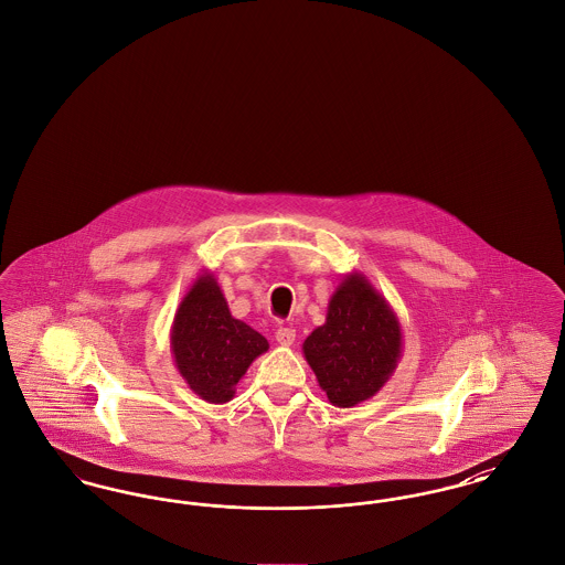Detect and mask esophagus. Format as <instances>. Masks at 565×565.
I'll list each match as a JSON object with an SVG mask.
<instances>
[{
    "instance_id": "34e87169",
    "label": "esophagus",
    "mask_w": 565,
    "mask_h": 565,
    "mask_svg": "<svg viewBox=\"0 0 565 565\" xmlns=\"http://www.w3.org/2000/svg\"><path fill=\"white\" fill-rule=\"evenodd\" d=\"M275 341H277L279 345H284V348H290V345H295L296 332L292 328H279V330L275 332Z\"/></svg>"
}]
</instances>
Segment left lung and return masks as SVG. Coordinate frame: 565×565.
<instances>
[{
    "label": "left lung",
    "instance_id": "1",
    "mask_svg": "<svg viewBox=\"0 0 565 565\" xmlns=\"http://www.w3.org/2000/svg\"><path fill=\"white\" fill-rule=\"evenodd\" d=\"M302 353L330 404L351 408L373 398L403 358V326L362 273H348L328 300L326 322Z\"/></svg>",
    "mask_w": 565,
    "mask_h": 565
}]
</instances>
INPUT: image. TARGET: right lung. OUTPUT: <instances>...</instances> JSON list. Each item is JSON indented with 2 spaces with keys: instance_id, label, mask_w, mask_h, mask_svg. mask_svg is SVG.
<instances>
[{
  "instance_id": "obj_1",
  "label": "right lung",
  "mask_w": 565,
  "mask_h": 565,
  "mask_svg": "<svg viewBox=\"0 0 565 565\" xmlns=\"http://www.w3.org/2000/svg\"><path fill=\"white\" fill-rule=\"evenodd\" d=\"M171 353L178 373L205 403L233 401L235 385L249 364L269 350V341L231 316L212 270L199 273L171 323Z\"/></svg>"
}]
</instances>
